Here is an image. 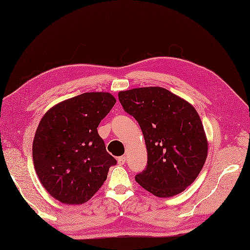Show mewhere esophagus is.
<instances>
[{
	"label": "esophagus",
	"instance_id": "obj_1",
	"mask_svg": "<svg viewBox=\"0 0 250 250\" xmlns=\"http://www.w3.org/2000/svg\"><path fill=\"white\" fill-rule=\"evenodd\" d=\"M117 160H118V163H119V164H125V156L118 157V159H117Z\"/></svg>",
	"mask_w": 250,
	"mask_h": 250
}]
</instances>
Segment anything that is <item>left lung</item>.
I'll use <instances>...</instances> for the list:
<instances>
[{
  "mask_svg": "<svg viewBox=\"0 0 250 250\" xmlns=\"http://www.w3.org/2000/svg\"><path fill=\"white\" fill-rule=\"evenodd\" d=\"M119 102L139 122L147 167L136 174L143 188L159 198L176 195L192 184L207 157V141L192 105L161 87L121 91Z\"/></svg>",
  "mask_w": 250,
  "mask_h": 250,
  "instance_id": "left-lung-1",
  "label": "left lung"
}]
</instances>
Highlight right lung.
Instances as JSON below:
<instances>
[{
    "label": "right lung",
    "mask_w": 250,
    "mask_h": 250,
    "mask_svg": "<svg viewBox=\"0 0 250 250\" xmlns=\"http://www.w3.org/2000/svg\"><path fill=\"white\" fill-rule=\"evenodd\" d=\"M115 103L107 92L83 93L54 106L42 118L32 148L34 167L58 201L87 202L116 166L97 129Z\"/></svg>",
    "instance_id": "right-lung-1"
}]
</instances>
